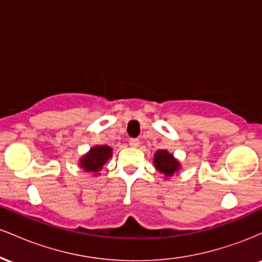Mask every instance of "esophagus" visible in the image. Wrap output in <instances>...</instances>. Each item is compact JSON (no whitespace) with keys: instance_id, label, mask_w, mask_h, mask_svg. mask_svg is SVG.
<instances>
[{"instance_id":"34e87169","label":"esophagus","mask_w":262,"mask_h":262,"mask_svg":"<svg viewBox=\"0 0 262 262\" xmlns=\"http://www.w3.org/2000/svg\"><path fill=\"white\" fill-rule=\"evenodd\" d=\"M140 144V140L138 139V138H132V139H129V145L132 146V148H138Z\"/></svg>"}]
</instances>
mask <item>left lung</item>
<instances>
[{"mask_svg": "<svg viewBox=\"0 0 262 262\" xmlns=\"http://www.w3.org/2000/svg\"><path fill=\"white\" fill-rule=\"evenodd\" d=\"M154 165L156 170L164 173L166 177H172L181 166V164L167 150H158L155 152Z\"/></svg>", "mask_w": 262, "mask_h": 262, "instance_id": "left-lung-1", "label": "left lung"}]
</instances>
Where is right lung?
<instances>
[{
  "label": "right lung",
  "mask_w": 262,
  "mask_h": 262,
  "mask_svg": "<svg viewBox=\"0 0 262 262\" xmlns=\"http://www.w3.org/2000/svg\"><path fill=\"white\" fill-rule=\"evenodd\" d=\"M110 158H112V148L111 146L96 145L80 159V167L85 170L86 172L97 173L98 171L102 170L103 165Z\"/></svg>",
  "instance_id": "right-lung-1"
}]
</instances>
